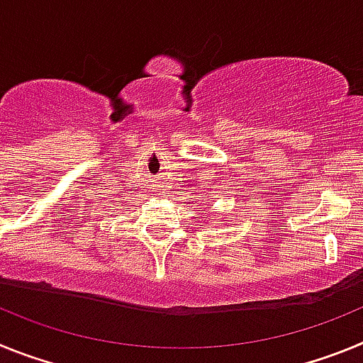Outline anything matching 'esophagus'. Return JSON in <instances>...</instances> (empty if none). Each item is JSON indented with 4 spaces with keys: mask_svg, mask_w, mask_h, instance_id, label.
<instances>
[{
    "mask_svg": "<svg viewBox=\"0 0 363 363\" xmlns=\"http://www.w3.org/2000/svg\"><path fill=\"white\" fill-rule=\"evenodd\" d=\"M156 189H158V187H156ZM158 191H160V189H158Z\"/></svg>",
    "mask_w": 363,
    "mask_h": 363,
    "instance_id": "esophagus-1",
    "label": "esophagus"
}]
</instances>
